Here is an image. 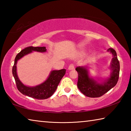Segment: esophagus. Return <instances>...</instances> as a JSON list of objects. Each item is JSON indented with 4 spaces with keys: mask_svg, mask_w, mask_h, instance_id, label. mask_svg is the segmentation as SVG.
I'll return each mask as SVG.
<instances>
[{
    "mask_svg": "<svg viewBox=\"0 0 131 131\" xmlns=\"http://www.w3.org/2000/svg\"><path fill=\"white\" fill-rule=\"evenodd\" d=\"M74 65L73 64H70V65L69 66L68 69L69 70H74Z\"/></svg>",
    "mask_w": 131,
    "mask_h": 131,
    "instance_id": "esophagus-1",
    "label": "esophagus"
}]
</instances>
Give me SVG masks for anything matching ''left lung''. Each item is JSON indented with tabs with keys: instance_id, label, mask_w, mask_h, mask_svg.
Returning a JSON list of instances; mask_svg holds the SVG:
<instances>
[{
	"instance_id": "obj_1",
	"label": "left lung",
	"mask_w": 131,
	"mask_h": 131,
	"mask_svg": "<svg viewBox=\"0 0 131 131\" xmlns=\"http://www.w3.org/2000/svg\"><path fill=\"white\" fill-rule=\"evenodd\" d=\"M107 51L112 53L113 58L110 65L112 73L110 77L104 81L100 83L91 78L87 68L80 66L76 68L79 76L77 87L85 96L90 97H100L113 88L117 83L119 73V61L116 51L111 48Z\"/></svg>"
}]
</instances>
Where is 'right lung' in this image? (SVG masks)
<instances>
[{"instance_id": "add662e5", "label": "right lung", "mask_w": 131, "mask_h": 131, "mask_svg": "<svg viewBox=\"0 0 131 131\" xmlns=\"http://www.w3.org/2000/svg\"><path fill=\"white\" fill-rule=\"evenodd\" d=\"M47 49L46 47H33L30 46L25 48L17 55L15 58L14 64L13 65L12 72L14 77L17 89L24 95L37 99H45L52 96L56 91L58 85L65 74L66 69L59 70H52L51 72L50 76L46 80L35 87H28L21 83L18 77L17 74V63L18 60L32 51L40 52H46Z\"/></svg>"}]
</instances>
